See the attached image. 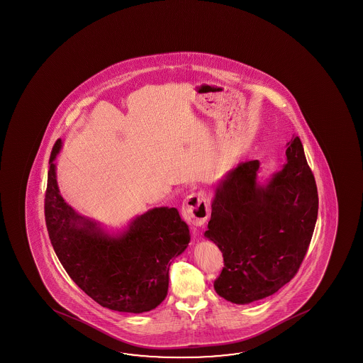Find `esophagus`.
I'll return each mask as SVG.
<instances>
[{
    "instance_id": "34e87169",
    "label": "esophagus",
    "mask_w": 363,
    "mask_h": 363,
    "mask_svg": "<svg viewBox=\"0 0 363 363\" xmlns=\"http://www.w3.org/2000/svg\"><path fill=\"white\" fill-rule=\"evenodd\" d=\"M184 219L195 229V226H201L208 216V202L202 192H192L184 199L182 205Z\"/></svg>"
}]
</instances>
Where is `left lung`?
Masks as SVG:
<instances>
[{
  "mask_svg": "<svg viewBox=\"0 0 363 363\" xmlns=\"http://www.w3.org/2000/svg\"><path fill=\"white\" fill-rule=\"evenodd\" d=\"M287 163L264 184L259 162L239 163L215 190L205 237L223 253L219 296L253 303L290 282L309 248L318 218V189L300 138L287 143Z\"/></svg>",
  "mask_w": 363,
  "mask_h": 363,
  "instance_id": "8db88e82",
  "label": "left lung"
}]
</instances>
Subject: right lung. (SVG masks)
<instances>
[{
	"label": "right lung",
	"mask_w": 363,
	"mask_h": 363,
	"mask_svg": "<svg viewBox=\"0 0 363 363\" xmlns=\"http://www.w3.org/2000/svg\"><path fill=\"white\" fill-rule=\"evenodd\" d=\"M49 160L45 223L54 252L74 284L104 308L140 314L166 298L169 266L190 243L189 226L176 208H155L116 235L76 213L60 196L55 158Z\"/></svg>",
	"instance_id": "add662e5"
}]
</instances>
